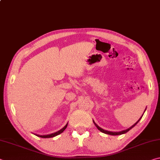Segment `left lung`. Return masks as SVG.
<instances>
[{"mask_svg":"<svg viewBox=\"0 0 160 160\" xmlns=\"http://www.w3.org/2000/svg\"><path fill=\"white\" fill-rule=\"evenodd\" d=\"M142 117H140V118H141ZM140 118L139 119L138 121H137L136 123H135L134 125H132L131 127H130L129 128H128V129H126V130H124V131H120V132H112V131H105V130H104V129H102V128H100V127L97 125V124L94 122V121H93V122H94V125L96 126V127L97 128V129L98 130H99L101 132H104V133H106V134H108V135H121V134H123V133H126V132H128V131H130V130H131L132 127H134L135 125H136V124L138 123V121L140 120Z\"/></svg>","mask_w":160,"mask_h":160,"instance_id":"obj_1","label":"left lung"}]
</instances>
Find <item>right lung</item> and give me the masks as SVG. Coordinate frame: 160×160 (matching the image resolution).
Listing matches in <instances>:
<instances>
[{
	"mask_svg": "<svg viewBox=\"0 0 160 160\" xmlns=\"http://www.w3.org/2000/svg\"><path fill=\"white\" fill-rule=\"evenodd\" d=\"M67 126H68V123L66 124V126H65L63 128L61 129L60 131H58L56 132H53V133H51V134H48V135H37L38 137H41V138H52L54 136H56V135H58L59 134H61V132H63L64 131V130L67 128Z\"/></svg>",
	"mask_w": 160,
	"mask_h": 160,
	"instance_id": "add662e5",
	"label": "right lung"
}]
</instances>
